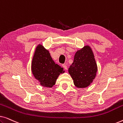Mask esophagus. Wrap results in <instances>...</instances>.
Listing matches in <instances>:
<instances>
[{
    "mask_svg": "<svg viewBox=\"0 0 123 123\" xmlns=\"http://www.w3.org/2000/svg\"><path fill=\"white\" fill-rule=\"evenodd\" d=\"M63 67L64 69L65 70L68 69V67H67L66 64H63Z\"/></svg>",
    "mask_w": 123,
    "mask_h": 123,
    "instance_id": "esophagus-1",
    "label": "esophagus"
}]
</instances>
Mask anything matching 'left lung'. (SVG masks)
Returning <instances> with one entry per match:
<instances>
[{"mask_svg": "<svg viewBox=\"0 0 123 123\" xmlns=\"http://www.w3.org/2000/svg\"><path fill=\"white\" fill-rule=\"evenodd\" d=\"M97 64L91 48L85 46L75 53L69 73L78 88H85L90 85L96 75Z\"/></svg>", "mask_w": 123, "mask_h": 123, "instance_id": "left-lung-1", "label": "left lung"}]
</instances>
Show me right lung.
Instances as JSON below:
<instances>
[{
  "label": "right lung",
  "mask_w": 123,
  "mask_h": 123,
  "mask_svg": "<svg viewBox=\"0 0 123 123\" xmlns=\"http://www.w3.org/2000/svg\"><path fill=\"white\" fill-rule=\"evenodd\" d=\"M31 70L35 78L40 82V85L46 87H53L60 74L64 72L63 68L55 64L52 59L49 51L40 44L35 50Z\"/></svg>",
  "instance_id": "obj_1"
}]
</instances>
